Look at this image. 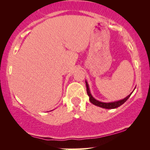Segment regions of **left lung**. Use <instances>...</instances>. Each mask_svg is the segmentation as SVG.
I'll list each match as a JSON object with an SVG mask.
<instances>
[{"instance_id":"1","label":"left lung","mask_w":150,"mask_h":150,"mask_svg":"<svg viewBox=\"0 0 150 150\" xmlns=\"http://www.w3.org/2000/svg\"><path fill=\"white\" fill-rule=\"evenodd\" d=\"M85 83H86V87H87V93L89 97L90 102H91L93 104H94V105L99 106V107H101L103 108H106V109H112V108H116L119 107V106H120L121 105H122V104H124V102H126V100H128L129 98H130L131 94H132V92L134 91H133L132 93H130L128 96H127V97L124 98V99L118 100V101L111 102H102L98 101V100H96L95 98L92 96L91 92H90L89 87V85H88V83L87 81H85Z\"/></svg>"}]
</instances>
